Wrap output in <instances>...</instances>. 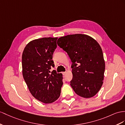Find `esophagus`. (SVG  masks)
Here are the masks:
<instances>
[{
  "mask_svg": "<svg viewBox=\"0 0 125 125\" xmlns=\"http://www.w3.org/2000/svg\"><path fill=\"white\" fill-rule=\"evenodd\" d=\"M66 72H62V74H63V75H65L66 74Z\"/></svg>",
  "mask_w": 125,
  "mask_h": 125,
  "instance_id": "1",
  "label": "esophagus"
}]
</instances>
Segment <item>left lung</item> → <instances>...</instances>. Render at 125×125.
<instances>
[{
  "instance_id": "8db88e82",
  "label": "left lung",
  "mask_w": 125,
  "mask_h": 125,
  "mask_svg": "<svg viewBox=\"0 0 125 125\" xmlns=\"http://www.w3.org/2000/svg\"><path fill=\"white\" fill-rule=\"evenodd\" d=\"M57 44L72 62L70 85L73 90L83 98L94 97L100 90L104 79L105 62L100 45L92 37L80 34L61 37Z\"/></svg>"
}]
</instances>
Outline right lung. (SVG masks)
<instances>
[{
    "label": "right lung",
    "mask_w": 125,
    "mask_h": 125,
    "mask_svg": "<svg viewBox=\"0 0 125 125\" xmlns=\"http://www.w3.org/2000/svg\"><path fill=\"white\" fill-rule=\"evenodd\" d=\"M57 37H44L31 41L22 54V73L29 91L37 100L51 104L60 97L63 85L62 73L54 67L53 54Z\"/></svg>",
    "instance_id": "right-lung-1"
}]
</instances>
